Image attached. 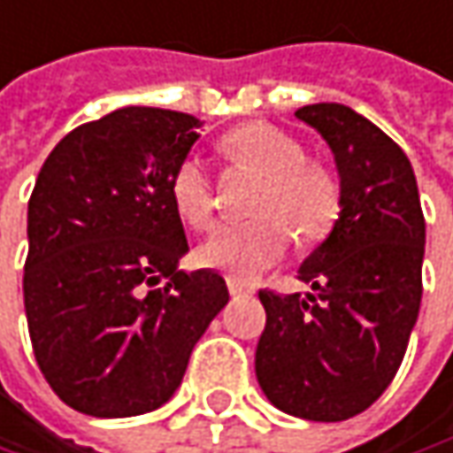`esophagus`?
<instances>
[{"label": "esophagus", "mask_w": 453, "mask_h": 453, "mask_svg": "<svg viewBox=\"0 0 453 453\" xmlns=\"http://www.w3.org/2000/svg\"><path fill=\"white\" fill-rule=\"evenodd\" d=\"M227 290H230L233 298H241V296H249V293H251V290H249L246 285H241L238 280H227Z\"/></svg>", "instance_id": "1"}]
</instances>
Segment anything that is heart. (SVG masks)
<instances>
[{"label":"heart","instance_id":"1","mask_svg":"<svg viewBox=\"0 0 453 453\" xmlns=\"http://www.w3.org/2000/svg\"><path fill=\"white\" fill-rule=\"evenodd\" d=\"M220 150L230 163L262 176L265 186L254 199V223L220 227L202 243L199 262L204 267L220 269L235 280H254L288 254L290 230L306 243L332 230L340 212V184L326 165L309 160L298 137L265 121H251L227 132ZM171 194L184 223L196 230L215 223V188L199 157L191 155L176 168Z\"/></svg>","mask_w":453,"mask_h":453}]
</instances>
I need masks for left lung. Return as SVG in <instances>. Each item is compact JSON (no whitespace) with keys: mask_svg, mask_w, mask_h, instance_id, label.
<instances>
[{"mask_svg":"<svg viewBox=\"0 0 453 453\" xmlns=\"http://www.w3.org/2000/svg\"><path fill=\"white\" fill-rule=\"evenodd\" d=\"M296 116L334 155L340 218L298 269L313 293H259L267 326L254 365L277 410L340 423L368 410L402 365L423 298L426 220L407 155L373 121L342 104Z\"/></svg>","mask_w":453,"mask_h":453,"instance_id":"left-lung-1","label":"left lung"}]
</instances>
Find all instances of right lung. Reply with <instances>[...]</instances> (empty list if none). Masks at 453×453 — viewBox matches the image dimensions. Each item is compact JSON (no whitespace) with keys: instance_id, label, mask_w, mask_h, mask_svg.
Returning a JSON list of instances; mask_svg holds the SVG:
<instances>
[{"instance_id":"add662e5","label":"right lung","mask_w":453,"mask_h":453,"mask_svg":"<svg viewBox=\"0 0 453 453\" xmlns=\"http://www.w3.org/2000/svg\"><path fill=\"white\" fill-rule=\"evenodd\" d=\"M199 127L179 111L116 108L69 132L35 179L27 332L49 387L82 415L132 418L165 404L230 298L215 269H179L188 243L171 181Z\"/></svg>"}]
</instances>
